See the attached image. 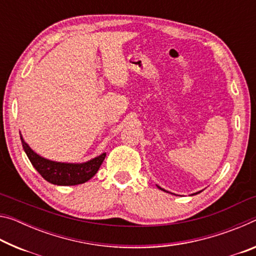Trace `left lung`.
<instances>
[{
  "instance_id": "obj_1",
  "label": "left lung",
  "mask_w": 256,
  "mask_h": 256,
  "mask_svg": "<svg viewBox=\"0 0 256 256\" xmlns=\"http://www.w3.org/2000/svg\"><path fill=\"white\" fill-rule=\"evenodd\" d=\"M158 188H159V190H164V188H160V186H158ZM164 192H166V190H164ZM200 192H201V190H200ZM200 192H198V193H200ZM198 193H194V194H198Z\"/></svg>"
}]
</instances>
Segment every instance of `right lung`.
Segmentation results:
<instances>
[{
    "instance_id": "add662e5",
    "label": "right lung",
    "mask_w": 256,
    "mask_h": 256,
    "mask_svg": "<svg viewBox=\"0 0 256 256\" xmlns=\"http://www.w3.org/2000/svg\"><path fill=\"white\" fill-rule=\"evenodd\" d=\"M20 138L24 152L27 154L32 166L47 182L54 185L70 186L86 183L96 175L106 157V152H104L100 156H97V157L81 164L53 162V160L46 159L34 152L26 144L21 134Z\"/></svg>"
}]
</instances>
